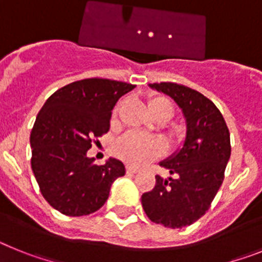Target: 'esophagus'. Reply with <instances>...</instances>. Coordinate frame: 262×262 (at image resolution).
<instances>
[{
	"label": "esophagus",
	"instance_id": "obj_1",
	"mask_svg": "<svg viewBox=\"0 0 262 262\" xmlns=\"http://www.w3.org/2000/svg\"><path fill=\"white\" fill-rule=\"evenodd\" d=\"M139 172L138 168H134V166H127L126 168V173L127 174H136Z\"/></svg>",
	"mask_w": 262,
	"mask_h": 262
}]
</instances>
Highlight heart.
<instances>
[{
  "label": "heart",
  "mask_w": 262,
  "mask_h": 262,
  "mask_svg": "<svg viewBox=\"0 0 262 262\" xmlns=\"http://www.w3.org/2000/svg\"><path fill=\"white\" fill-rule=\"evenodd\" d=\"M148 110L156 120L166 122L174 114V105L168 97L155 94L148 98ZM123 106L119 102L114 107V117ZM164 152V144L160 139L144 138L138 134L129 133L123 135L114 144V154L131 165H144L151 160L157 159Z\"/></svg>",
  "instance_id": "1"
}]
</instances>
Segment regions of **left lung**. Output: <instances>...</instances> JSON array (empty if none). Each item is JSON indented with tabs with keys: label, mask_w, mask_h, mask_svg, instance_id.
Returning <instances> with one entry per match:
<instances>
[{
	"label": "left lung",
	"mask_w": 262,
	"mask_h": 262,
	"mask_svg": "<svg viewBox=\"0 0 262 262\" xmlns=\"http://www.w3.org/2000/svg\"><path fill=\"white\" fill-rule=\"evenodd\" d=\"M172 97L184 111L187 131L177 155L160 163L173 177L156 176V185L142 195L154 223L168 228L190 226L207 212L224 180L231 156L230 131L211 99L176 82L149 85Z\"/></svg>",
	"instance_id": "obj_1"
}]
</instances>
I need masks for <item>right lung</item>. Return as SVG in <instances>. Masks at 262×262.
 <instances>
[{"mask_svg":"<svg viewBox=\"0 0 262 262\" xmlns=\"http://www.w3.org/2000/svg\"><path fill=\"white\" fill-rule=\"evenodd\" d=\"M135 85L84 78L56 90L38 113L30 134L31 168L41 195L67 216H82L105 205L124 165L110 159L96 165L86 152L110 129L111 110Z\"/></svg>","mask_w":262,"mask_h":262,"instance_id":"add662e5","label":"right lung"}]
</instances>
